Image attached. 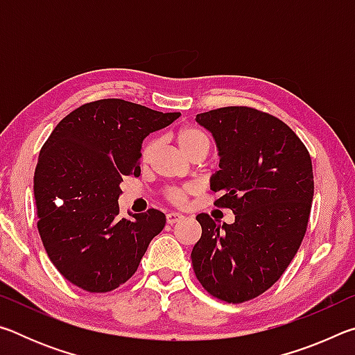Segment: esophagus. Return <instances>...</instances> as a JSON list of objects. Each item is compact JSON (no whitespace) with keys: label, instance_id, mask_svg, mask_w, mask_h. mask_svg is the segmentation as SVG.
Here are the masks:
<instances>
[{"label":"esophagus","instance_id":"esophagus-1","mask_svg":"<svg viewBox=\"0 0 355 355\" xmlns=\"http://www.w3.org/2000/svg\"><path fill=\"white\" fill-rule=\"evenodd\" d=\"M183 219V216L180 214V213H167V216H166V220H167V224H175V222H178V220H182Z\"/></svg>","mask_w":355,"mask_h":355}]
</instances>
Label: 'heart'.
Instances as JSON below:
<instances>
[{
  "label": "heart",
  "instance_id": "heart-1",
  "mask_svg": "<svg viewBox=\"0 0 355 355\" xmlns=\"http://www.w3.org/2000/svg\"><path fill=\"white\" fill-rule=\"evenodd\" d=\"M177 146L189 158V156L194 152H197V150L205 148L208 152L209 141H208V136L203 133L200 128L183 127L180 128L177 133ZM156 150H158V141L153 139V137L144 144L141 150V161L144 164H148L150 161L153 159ZM192 192H194V188H192V186H184V188H169L166 191V197L167 200L175 203V205H183L186 202V197L192 194Z\"/></svg>",
  "mask_w": 355,
  "mask_h": 355
}]
</instances>
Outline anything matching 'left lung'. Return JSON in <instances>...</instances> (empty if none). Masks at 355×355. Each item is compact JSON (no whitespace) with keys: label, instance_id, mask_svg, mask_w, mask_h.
Here are the masks:
<instances>
[{"label":"left lung","instance_id":"8db88e82","mask_svg":"<svg viewBox=\"0 0 355 355\" xmlns=\"http://www.w3.org/2000/svg\"><path fill=\"white\" fill-rule=\"evenodd\" d=\"M196 120L219 148L214 205L230 208L235 222L197 214L202 236L192 268L213 297L241 304L269 290L302 243L315 189L311 158L286 123L255 107H219Z\"/></svg>","mask_w":355,"mask_h":355}]
</instances>
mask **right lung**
<instances>
[{"label": "right lung", "instance_id": "right-lung-1", "mask_svg": "<svg viewBox=\"0 0 355 355\" xmlns=\"http://www.w3.org/2000/svg\"><path fill=\"white\" fill-rule=\"evenodd\" d=\"M180 116L105 98L76 107L53 130L34 172L37 228L70 284L107 293L137 271L166 216L150 208L119 218L120 183L141 175L142 141Z\"/></svg>", "mask_w": 355, "mask_h": 355}]
</instances>
